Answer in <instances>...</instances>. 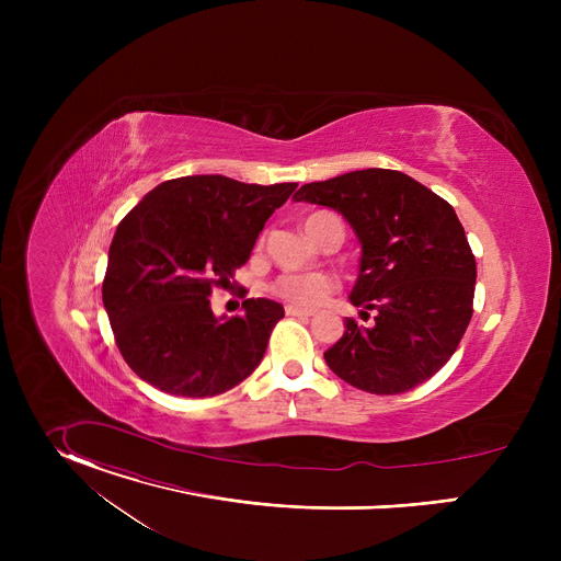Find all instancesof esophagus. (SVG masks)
Listing matches in <instances>:
<instances>
[{
    "label": "esophagus",
    "mask_w": 561,
    "mask_h": 561,
    "mask_svg": "<svg viewBox=\"0 0 561 561\" xmlns=\"http://www.w3.org/2000/svg\"><path fill=\"white\" fill-rule=\"evenodd\" d=\"M286 314H288V317H310L312 310H310V308H299V306L288 304V306H286Z\"/></svg>",
    "instance_id": "esophagus-1"
}]
</instances>
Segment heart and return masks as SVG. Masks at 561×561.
<instances>
[{"mask_svg": "<svg viewBox=\"0 0 561 561\" xmlns=\"http://www.w3.org/2000/svg\"><path fill=\"white\" fill-rule=\"evenodd\" d=\"M319 215V213H314ZM310 215V217H314ZM308 217V219H310ZM335 290V282L322 273H288L275 279L273 293L299 308H312L322 304Z\"/></svg>", "mask_w": 561, "mask_h": 561, "instance_id": "obj_1", "label": "heart"}]
</instances>
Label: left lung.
Wrapping results in <instances>:
<instances>
[{
    "label": "left lung",
    "instance_id": "1",
    "mask_svg": "<svg viewBox=\"0 0 561 561\" xmlns=\"http://www.w3.org/2000/svg\"><path fill=\"white\" fill-rule=\"evenodd\" d=\"M293 199L342 213L362 244L348 299L364 308V319L373 310V324L346 317L342 340L324 353L329 368L375 394H399L431 379L472 317L477 266L453 206L388 169L304 184Z\"/></svg>",
    "mask_w": 561,
    "mask_h": 561
}]
</instances>
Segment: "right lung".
<instances>
[{
  "instance_id": "1",
  "label": "right lung",
  "mask_w": 561,
  "mask_h": 561,
  "mask_svg": "<svg viewBox=\"0 0 561 561\" xmlns=\"http://www.w3.org/2000/svg\"><path fill=\"white\" fill-rule=\"evenodd\" d=\"M297 184L188 175L154 186L117 226L102 286L117 348L150 386L213 397L244 381L284 317L273 299L215 317L210 293L244 266Z\"/></svg>"
}]
</instances>
